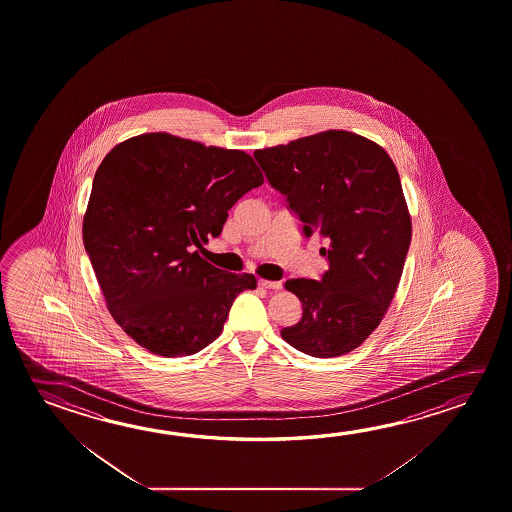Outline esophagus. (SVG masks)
Wrapping results in <instances>:
<instances>
[{
  "instance_id": "34e87169",
  "label": "esophagus",
  "mask_w": 512,
  "mask_h": 512,
  "mask_svg": "<svg viewBox=\"0 0 512 512\" xmlns=\"http://www.w3.org/2000/svg\"><path fill=\"white\" fill-rule=\"evenodd\" d=\"M259 285L264 287V289H280L282 287L278 280H262V278L259 280Z\"/></svg>"
}]
</instances>
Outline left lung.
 Instances as JSON below:
<instances>
[{
	"instance_id": "obj_1",
	"label": "left lung",
	"mask_w": 512,
	"mask_h": 512,
	"mask_svg": "<svg viewBox=\"0 0 512 512\" xmlns=\"http://www.w3.org/2000/svg\"><path fill=\"white\" fill-rule=\"evenodd\" d=\"M269 185L284 194L302 234L318 232L328 269L291 278L302 318L280 330L310 357L352 352L378 327L402 277L411 218L393 160L361 135L328 130L253 153Z\"/></svg>"
}]
</instances>
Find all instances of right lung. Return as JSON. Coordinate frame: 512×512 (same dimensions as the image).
I'll use <instances>...</instances> for the list:
<instances>
[{"instance_id":"right-lung-1","label":"right lung","mask_w":512,"mask_h":512,"mask_svg":"<svg viewBox=\"0 0 512 512\" xmlns=\"http://www.w3.org/2000/svg\"><path fill=\"white\" fill-rule=\"evenodd\" d=\"M264 182L244 151L144 134L110 150L96 171L84 246L112 318L162 357L200 352L221 334L237 294L255 289L203 260L237 200Z\"/></svg>"}]
</instances>
